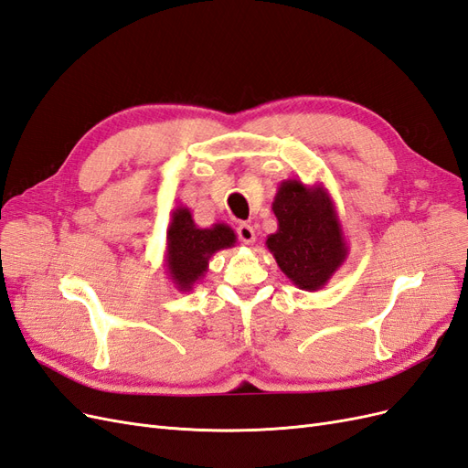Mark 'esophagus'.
<instances>
[{"instance_id": "1", "label": "esophagus", "mask_w": 468, "mask_h": 468, "mask_svg": "<svg viewBox=\"0 0 468 468\" xmlns=\"http://www.w3.org/2000/svg\"><path fill=\"white\" fill-rule=\"evenodd\" d=\"M236 232H238V238H239V242L242 244H253L256 242V230H253V226H250V224H239L238 229H236Z\"/></svg>"}]
</instances>
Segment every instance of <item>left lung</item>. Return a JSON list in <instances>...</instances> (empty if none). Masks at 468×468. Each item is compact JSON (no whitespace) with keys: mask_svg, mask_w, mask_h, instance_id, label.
<instances>
[{"mask_svg":"<svg viewBox=\"0 0 468 468\" xmlns=\"http://www.w3.org/2000/svg\"><path fill=\"white\" fill-rule=\"evenodd\" d=\"M273 212L277 232L267 236L265 246L279 269L294 287L310 292L324 289L349 253L328 189L301 179L281 181Z\"/></svg>","mask_w":468,"mask_h":468,"instance_id":"obj_1","label":"left lung"}]
</instances>
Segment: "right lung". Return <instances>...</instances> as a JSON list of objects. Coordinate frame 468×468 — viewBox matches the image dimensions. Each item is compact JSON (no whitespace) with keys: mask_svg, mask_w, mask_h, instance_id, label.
I'll return each instance as SVG.
<instances>
[{"mask_svg":"<svg viewBox=\"0 0 468 468\" xmlns=\"http://www.w3.org/2000/svg\"><path fill=\"white\" fill-rule=\"evenodd\" d=\"M236 234L229 224L217 222L210 229H199L187 207H177L165 232V269L167 279L181 292L193 291L207 269L208 260L217 251L232 248Z\"/></svg>","mask_w":468,"mask_h":468,"instance_id":"obj_1","label":"right lung"}]
</instances>
